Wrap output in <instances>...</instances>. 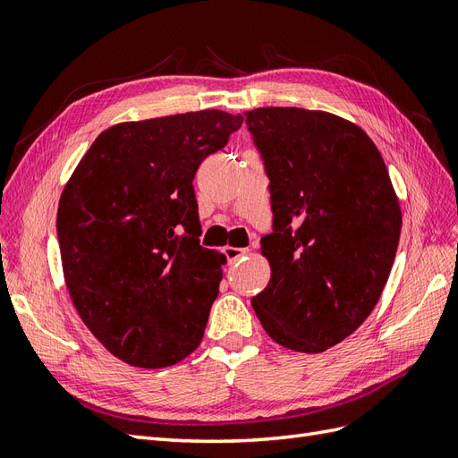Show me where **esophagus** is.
Segmentation results:
<instances>
[{
    "mask_svg": "<svg viewBox=\"0 0 458 458\" xmlns=\"http://www.w3.org/2000/svg\"><path fill=\"white\" fill-rule=\"evenodd\" d=\"M248 253H250V250H245V248H226L225 250L228 263H236L238 259H242V257L248 255Z\"/></svg>",
    "mask_w": 458,
    "mask_h": 458,
    "instance_id": "1",
    "label": "esophagus"
}]
</instances>
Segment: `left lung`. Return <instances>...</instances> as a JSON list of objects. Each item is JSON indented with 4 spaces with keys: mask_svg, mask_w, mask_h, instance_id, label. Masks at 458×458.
Listing matches in <instances>:
<instances>
[{
    "mask_svg": "<svg viewBox=\"0 0 458 458\" xmlns=\"http://www.w3.org/2000/svg\"><path fill=\"white\" fill-rule=\"evenodd\" d=\"M243 115L273 208V233L261 240L271 280L251 306L275 343L319 354L377 306L401 238V205L381 152L356 123L303 108Z\"/></svg>",
    "mask_w": 458,
    "mask_h": 458,
    "instance_id": "8db88e82",
    "label": "left lung"
}]
</instances>
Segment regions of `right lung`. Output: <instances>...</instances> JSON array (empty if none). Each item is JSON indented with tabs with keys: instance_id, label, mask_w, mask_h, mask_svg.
<instances>
[{
	"instance_id": "add662e5",
	"label": "right lung",
	"mask_w": 458,
	"mask_h": 458,
	"mask_svg": "<svg viewBox=\"0 0 458 458\" xmlns=\"http://www.w3.org/2000/svg\"><path fill=\"white\" fill-rule=\"evenodd\" d=\"M243 117L222 110L102 131L57 207L65 286L100 344L158 369L199 346L226 257L199 243L195 172Z\"/></svg>"
}]
</instances>
